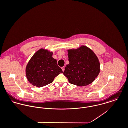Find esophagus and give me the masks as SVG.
<instances>
[{
    "mask_svg": "<svg viewBox=\"0 0 128 128\" xmlns=\"http://www.w3.org/2000/svg\"><path fill=\"white\" fill-rule=\"evenodd\" d=\"M62 72H64V66H62Z\"/></svg>",
    "mask_w": 128,
    "mask_h": 128,
    "instance_id": "obj_1",
    "label": "esophagus"
}]
</instances>
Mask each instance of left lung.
Segmentation results:
<instances>
[{
  "instance_id": "left-lung-1",
  "label": "left lung",
  "mask_w": 128,
  "mask_h": 128,
  "mask_svg": "<svg viewBox=\"0 0 128 128\" xmlns=\"http://www.w3.org/2000/svg\"><path fill=\"white\" fill-rule=\"evenodd\" d=\"M70 64L64 68V74L70 83L85 86L92 83L100 72V64L91 49L82 45L68 50Z\"/></svg>"
}]
</instances>
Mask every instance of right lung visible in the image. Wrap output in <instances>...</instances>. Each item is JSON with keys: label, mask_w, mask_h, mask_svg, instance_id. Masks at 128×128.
<instances>
[{"label": "right lung", "mask_w": 128, "mask_h": 128, "mask_svg": "<svg viewBox=\"0 0 128 128\" xmlns=\"http://www.w3.org/2000/svg\"><path fill=\"white\" fill-rule=\"evenodd\" d=\"M52 55V52L42 48L36 52L29 60L26 68V74L28 81L32 85L37 87L46 86L53 82L59 74L62 73Z\"/></svg>", "instance_id": "obj_1"}]
</instances>
